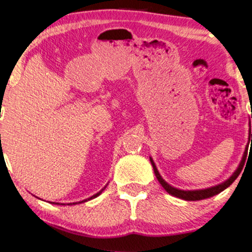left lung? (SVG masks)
<instances>
[{"mask_svg":"<svg viewBox=\"0 0 252 252\" xmlns=\"http://www.w3.org/2000/svg\"><path fill=\"white\" fill-rule=\"evenodd\" d=\"M249 137L252 140V134L250 131V134H249ZM245 158H247V152L244 153V156H243V160L241 164H239V167L237 168V170L235 173H233L232 176H231L228 180H226L225 182H222V184L218 185V186H215V187H211V189H200V190H181V189H174V187L169 186L168 184H167L166 181L163 180L162 178H161V175L158 174V169H156L154 162H153L152 158H150V162L153 164V168H154V173L156 175V178H158V182H160L161 185H162V187L164 189L167 190V192L169 193V194L176 196V198H180V199H184V200H189V201H195V200H202V199H207V198H211V196L218 194V193H220L221 190H224L225 189H227L228 186H230L231 184H232L233 181L236 180L237 178H238V175L241 174L243 167H244V163H245Z\"/></svg>","mask_w":252,"mask_h":252,"instance_id":"8db88e82","label":"left lung"}]
</instances>
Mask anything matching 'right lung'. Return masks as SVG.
I'll return each instance as SVG.
<instances>
[{
  "label": "right lung",
  "mask_w": 252,
  "mask_h": 252,
  "mask_svg": "<svg viewBox=\"0 0 252 252\" xmlns=\"http://www.w3.org/2000/svg\"><path fill=\"white\" fill-rule=\"evenodd\" d=\"M100 193H102V192H98V193H97V194H94V196H91V198H90V199H94V198H96V196H98V195H99V194H100ZM86 200H88V199H86ZM86 200H83V201H80V202H84V201H86ZM57 204H58V202H57ZM73 204H74V202H73Z\"/></svg>",
  "instance_id": "add662e5"
}]
</instances>
